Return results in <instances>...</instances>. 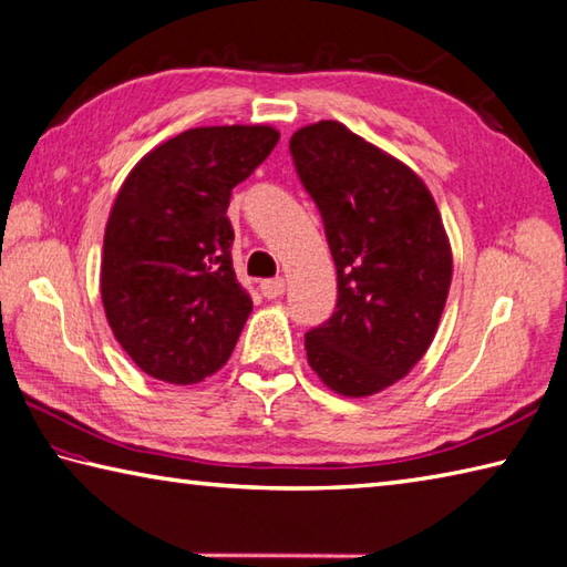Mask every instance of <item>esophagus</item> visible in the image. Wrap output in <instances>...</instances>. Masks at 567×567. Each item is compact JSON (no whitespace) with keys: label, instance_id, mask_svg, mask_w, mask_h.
I'll list each match as a JSON object with an SVG mask.
<instances>
[{"label":"esophagus","instance_id":"obj_1","mask_svg":"<svg viewBox=\"0 0 567 567\" xmlns=\"http://www.w3.org/2000/svg\"><path fill=\"white\" fill-rule=\"evenodd\" d=\"M260 292H262V297H268V299L282 297L285 280H282V277H275V280H265V282H260Z\"/></svg>","mask_w":567,"mask_h":567}]
</instances>
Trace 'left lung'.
Segmentation results:
<instances>
[{
    "label": "left lung",
    "mask_w": 567,
    "mask_h": 567,
    "mask_svg": "<svg viewBox=\"0 0 567 567\" xmlns=\"http://www.w3.org/2000/svg\"><path fill=\"white\" fill-rule=\"evenodd\" d=\"M290 152L324 220L337 312L307 331V361L339 395L385 391L425 357L452 282V248L425 182L341 122L299 127Z\"/></svg>",
    "instance_id": "left-lung-1"
}]
</instances>
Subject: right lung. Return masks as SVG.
<instances>
[{"label": "right lung", "mask_w": 567, "mask_h": 567, "mask_svg": "<svg viewBox=\"0 0 567 567\" xmlns=\"http://www.w3.org/2000/svg\"><path fill=\"white\" fill-rule=\"evenodd\" d=\"M280 140L270 125L194 127L144 154L110 210L100 295L107 324L152 379L202 383L230 359L252 299L233 270L226 216Z\"/></svg>", "instance_id": "add662e5"}]
</instances>
